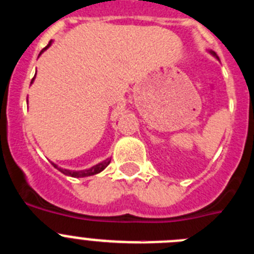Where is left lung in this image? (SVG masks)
Instances as JSON below:
<instances>
[{
	"label": "left lung",
	"mask_w": 254,
	"mask_h": 254,
	"mask_svg": "<svg viewBox=\"0 0 254 254\" xmlns=\"http://www.w3.org/2000/svg\"><path fill=\"white\" fill-rule=\"evenodd\" d=\"M212 55H215V53H212Z\"/></svg>",
	"instance_id": "1"
}]
</instances>
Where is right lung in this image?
<instances>
[{
  "mask_svg": "<svg viewBox=\"0 0 254 254\" xmlns=\"http://www.w3.org/2000/svg\"><path fill=\"white\" fill-rule=\"evenodd\" d=\"M51 44H52V42H49L48 46L44 47V48L42 49V51H40L39 56L42 55V53H43V52L46 51V49L48 48V47L51 46ZM33 80H34V78H33ZM33 80H31V82H33ZM109 163H111V159H107V160H104V161H102V163L94 165V167L90 168V169L80 170V172H73V170L61 169V168H58L57 165H56V164H53V167L57 168V169L60 170V172H62V173H64V174H66V176L73 177V178H81V177H89V176H94V174H98V173H100V172H102V170H104L105 168H107L108 165H109Z\"/></svg>",
  "mask_w": 254,
  "mask_h": 254,
  "instance_id": "right-lung-1",
  "label": "right lung"
}]
</instances>
